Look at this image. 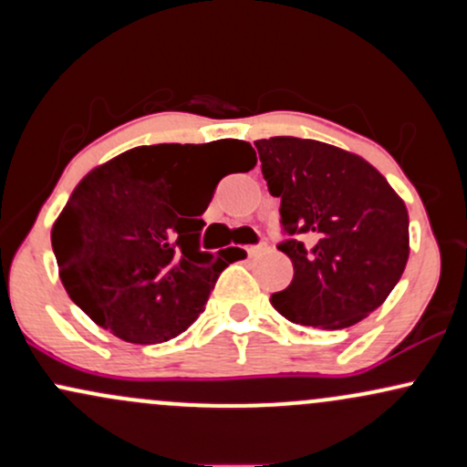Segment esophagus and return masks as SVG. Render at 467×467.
<instances>
[{"label": "esophagus", "mask_w": 467, "mask_h": 467, "mask_svg": "<svg viewBox=\"0 0 467 467\" xmlns=\"http://www.w3.org/2000/svg\"><path fill=\"white\" fill-rule=\"evenodd\" d=\"M267 250V245H254V248H248V254L250 256H256V254H264Z\"/></svg>", "instance_id": "34e87169"}]
</instances>
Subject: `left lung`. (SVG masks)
<instances>
[{"mask_svg": "<svg viewBox=\"0 0 467 467\" xmlns=\"http://www.w3.org/2000/svg\"><path fill=\"white\" fill-rule=\"evenodd\" d=\"M281 223L305 234L278 245L294 278L270 303L296 325L345 329L387 301L409 261V211L367 160L334 144L276 136L256 140Z\"/></svg>", "mask_w": 467, "mask_h": 467, "instance_id": "left-lung-1", "label": "left lung"}]
</instances>
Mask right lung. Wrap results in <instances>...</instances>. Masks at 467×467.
Here are the masks:
<instances>
[{"label":"right lung","instance_id":"1","mask_svg":"<svg viewBox=\"0 0 467 467\" xmlns=\"http://www.w3.org/2000/svg\"><path fill=\"white\" fill-rule=\"evenodd\" d=\"M254 169L250 142L153 144L89 171L52 226L58 276L96 325L133 345L180 336L203 312L233 250H197L200 215L211 203L210 154ZM215 155V154H213Z\"/></svg>","mask_w":467,"mask_h":467}]
</instances>
